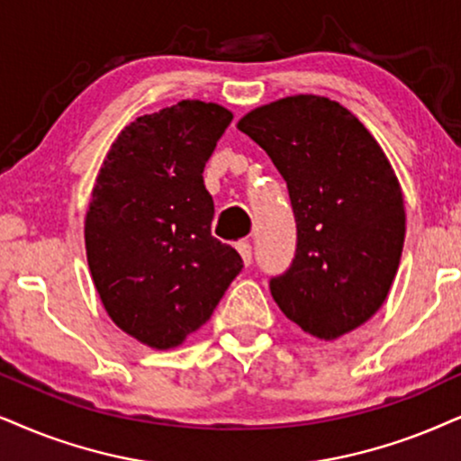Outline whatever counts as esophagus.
<instances>
[{
    "label": "esophagus",
    "mask_w": 461,
    "mask_h": 461,
    "mask_svg": "<svg viewBox=\"0 0 461 461\" xmlns=\"http://www.w3.org/2000/svg\"><path fill=\"white\" fill-rule=\"evenodd\" d=\"M236 249H238V253L242 255V261L244 264H250V259H253V247H250V242L249 240H240L236 244Z\"/></svg>",
    "instance_id": "obj_1"
}]
</instances>
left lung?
Listing matches in <instances>:
<instances>
[{
  "mask_svg": "<svg viewBox=\"0 0 461 461\" xmlns=\"http://www.w3.org/2000/svg\"><path fill=\"white\" fill-rule=\"evenodd\" d=\"M289 189L298 244L289 270L270 278L285 317L321 340L364 325L385 302L406 234L392 163L345 106L291 95L238 121Z\"/></svg>",
  "mask_w": 461,
  "mask_h": 461,
  "instance_id": "left-lung-1",
  "label": "left lung"
}]
</instances>
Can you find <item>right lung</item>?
<instances>
[{
  "label": "right lung",
  "instance_id": "right-lung-1",
  "mask_svg": "<svg viewBox=\"0 0 461 461\" xmlns=\"http://www.w3.org/2000/svg\"><path fill=\"white\" fill-rule=\"evenodd\" d=\"M234 114L183 100L110 147L85 219L86 261L108 317L142 345L178 347L211 319L242 258L212 236L203 167Z\"/></svg>",
  "mask_w": 461,
  "mask_h": 461
}]
</instances>
